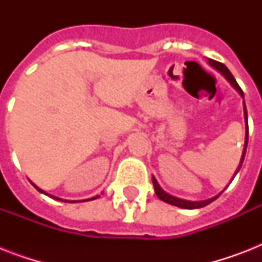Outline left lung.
I'll use <instances>...</instances> for the list:
<instances>
[{
  "label": "left lung",
  "instance_id": "8db88e82",
  "mask_svg": "<svg viewBox=\"0 0 262 262\" xmlns=\"http://www.w3.org/2000/svg\"><path fill=\"white\" fill-rule=\"evenodd\" d=\"M208 63L211 65L213 69H216L217 72H220L222 75L224 76V79L227 80L228 83L231 84L232 87L235 88L236 91H238V94L242 96V99H245L244 96V92H242V90H241V87L238 85V83H236V80L234 79V76L231 75V72L228 71L227 67L224 65V63L222 62H217V61H213V59L208 58ZM244 117H245V123H246V136H245V145H244V152H242V156H241V162H239V166H238V168L235 170V172H234V177H235L236 174H238V171L241 170V167H242V163H244V159H245V154H246V148H248V139H249V126H248V111H246V104H245V100H244ZM234 177H232V179H234ZM231 179V181H232ZM231 181H230V183H231ZM152 183H154V187H155V193L156 195L159 197L162 201H164V203L167 204H171V205H175V207H179V208H183V209H197V208H203L205 207V205H208V204H211L212 201H215L217 197H219L222 193H223L224 190H222L219 193V194H216L215 197H211V199L208 200H204V201H187V200H182V199H178V197H174V195L168 194L167 191H164L162 187H160V185L158 183V181H156L155 177H152ZM228 186V185H227ZM226 189V187H224Z\"/></svg>",
  "mask_w": 262,
  "mask_h": 262
}]
</instances>
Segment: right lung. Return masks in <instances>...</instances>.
Segmentation results:
<instances>
[{
  "instance_id": "add662e5",
  "label": "right lung",
  "mask_w": 262,
  "mask_h": 262,
  "mask_svg": "<svg viewBox=\"0 0 262 262\" xmlns=\"http://www.w3.org/2000/svg\"><path fill=\"white\" fill-rule=\"evenodd\" d=\"M32 185H34V183H32ZM34 186L36 187V189H38V190L40 191V193H43V194H47L46 191H43L42 189H39V187L36 186V185H34ZM49 195H50V197H53V199H55V200H59V201H62V200H61V199H58V197H54V195H51V194H49ZM98 197H99V195H96V197H92V199H88V200H83V201H90V200H95V199H98ZM65 203H76V201H68V200H65Z\"/></svg>"
}]
</instances>
